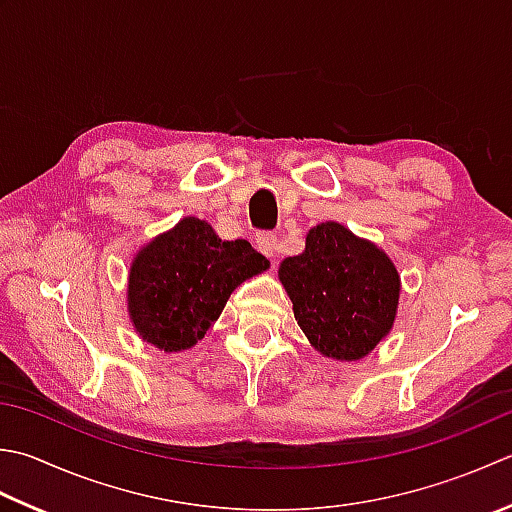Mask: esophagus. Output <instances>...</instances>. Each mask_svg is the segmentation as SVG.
I'll return each instance as SVG.
<instances>
[{
    "instance_id": "1",
    "label": "esophagus",
    "mask_w": 512,
    "mask_h": 512,
    "mask_svg": "<svg viewBox=\"0 0 512 512\" xmlns=\"http://www.w3.org/2000/svg\"><path fill=\"white\" fill-rule=\"evenodd\" d=\"M255 246L259 253H264L266 257H277L279 253V242L273 233H259L255 237Z\"/></svg>"
}]
</instances>
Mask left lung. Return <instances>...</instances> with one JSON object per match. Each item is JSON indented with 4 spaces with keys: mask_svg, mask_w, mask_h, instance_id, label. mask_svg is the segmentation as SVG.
Segmentation results:
<instances>
[{
    "mask_svg": "<svg viewBox=\"0 0 512 512\" xmlns=\"http://www.w3.org/2000/svg\"><path fill=\"white\" fill-rule=\"evenodd\" d=\"M279 282L310 346L342 362L366 357L390 333L402 290L384 250L337 222L308 230L304 253L279 266Z\"/></svg>",
    "mask_w": 512,
    "mask_h": 512,
    "instance_id": "8db88e82",
    "label": "left lung"
}]
</instances>
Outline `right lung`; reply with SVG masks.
<instances>
[{
	"label": "right lung",
	"mask_w": 512,
	"mask_h": 512,
	"mask_svg": "<svg viewBox=\"0 0 512 512\" xmlns=\"http://www.w3.org/2000/svg\"><path fill=\"white\" fill-rule=\"evenodd\" d=\"M268 266L246 239L226 242L204 219L184 217L130 264V322L144 342L166 353L193 348L222 315L230 293Z\"/></svg>",
	"instance_id": "right-lung-1"
}]
</instances>
